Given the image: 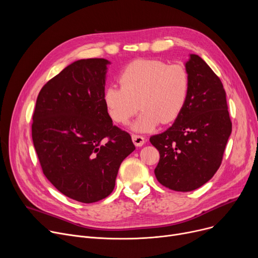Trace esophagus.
I'll list each match as a JSON object with an SVG mask.
<instances>
[{"label": "esophagus", "instance_id": "34e87169", "mask_svg": "<svg viewBox=\"0 0 258 258\" xmlns=\"http://www.w3.org/2000/svg\"><path fill=\"white\" fill-rule=\"evenodd\" d=\"M132 140L136 146H142L145 143V138L140 135H132Z\"/></svg>", "mask_w": 258, "mask_h": 258}]
</instances>
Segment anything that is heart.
Instances as JSON below:
<instances>
[{
    "label": "heart",
    "instance_id": "obj_1",
    "mask_svg": "<svg viewBox=\"0 0 258 258\" xmlns=\"http://www.w3.org/2000/svg\"><path fill=\"white\" fill-rule=\"evenodd\" d=\"M120 87L110 86L103 92V103L111 119L125 124L140 108L132 124L136 132L168 124L183 112L190 93L191 80L186 67L159 59L141 58L126 64L118 75ZM140 104H138V102Z\"/></svg>",
    "mask_w": 258,
    "mask_h": 258
}]
</instances>
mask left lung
Instances as JSON below:
<instances>
[{
  "instance_id": "left-lung-1",
  "label": "left lung",
  "mask_w": 258,
  "mask_h": 258,
  "mask_svg": "<svg viewBox=\"0 0 258 258\" xmlns=\"http://www.w3.org/2000/svg\"><path fill=\"white\" fill-rule=\"evenodd\" d=\"M185 67L191 87L184 110L168 130L150 138L160 153L157 180L184 192L204 185L218 171L232 132L221 79L197 54H190Z\"/></svg>"
}]
</instances>
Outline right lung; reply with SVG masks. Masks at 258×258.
Listing matches in <instances>:
<instances>
[{
	"mask_svg": "<svg viewBox=\"0 0 258 258\" xmlns=\"http://www.w3.org/2000/svg\"><path fill=\"white\" fill-rule=\"evenodd\" d=\"M104 58L74 61L40 90L32 141L46 178L66 197L98 202L114 190L121 162L135 151L103 103Z\"/></svg>",
	"mask_w": 258,
	"mask_h": 258,
	"instance_id": "right-lung-1",
	"label": "right lung"
}]
</instances>
